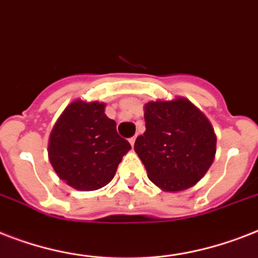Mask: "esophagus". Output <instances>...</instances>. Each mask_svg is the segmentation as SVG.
Returning <instances> with one entry per match:
<instances>
[{
	"label": "esophagus",
	"mask_w": 258,
	"mask_h": 258,
	"mask_svg": "<svg viewBox=\"0 0 258 258\" xmlns=\"http://www.w3.org/2000/svg\"><path fill=\"white\" fill-rule=\"evenodd\" d=\"M135 140H136V136H133V138H130V144L134 147V144H135Z\"/></svg>",
	"instance_id": "obj_1"
}]
</instances>
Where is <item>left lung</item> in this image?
I'll return each mask as SVG.
<instances>
[{
	"instance_id": "8db88e82",
	"label": "left lung",
	"mask_w": 258,
	"mask_h": 258,
	"mask_svg": "<svg viewBox=\"0 0 258 258\" xmlns=\"http://www.w3.org/2000/svg\"><path fill=\"white\" fill-rule=\"evenodd\" d=\"M146 133L135 148L148 177L164 190L192 187L212 165L216 135L203 112L187 99L150 102L144 106Z\"/></svg>"
}]
</instances>
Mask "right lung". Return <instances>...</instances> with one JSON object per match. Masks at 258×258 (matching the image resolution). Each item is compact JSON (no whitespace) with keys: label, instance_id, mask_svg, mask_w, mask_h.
<instances>
[{"label":"right lung","instance_id":"obj_1","mask_svg":"<svg viewBox=\"0 0 258 258\" xmlns=\"http://www.w3.org/2000/svg\"><path fill=\"white\" fill-rule=\"evenodd\" d=\"M131 148L104 114V104L75 100L54 125L49 159L58 176L81 190L99 189L115 176Z\"/></svg>","mask_w":258,"mask_h":258}]
</instances>
